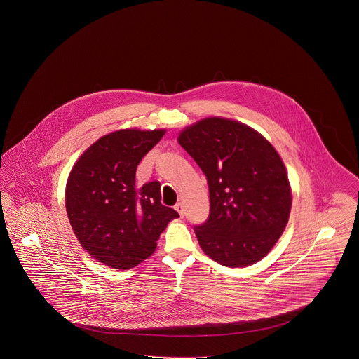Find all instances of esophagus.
I'll return each instance as SVG.
<instances>
[{"mask_svg": "<svg viewBox=\"0 0 359 359\" xmlns=\"http://www.w3.org/2000/svg\"><path fill=\"white\" fill-rule=\"evenodd\" d=\"M175 210H176V212L180 215V217H183V216H184V205H183L182 203H179V204H176V205H175Z\"/></svg>", "mask_w": 359, "mask_h": 359, "instance_id": "esophagus-1", "label": "esophagus"}]
</instances>
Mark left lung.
<instances>
[{"instance_id": "obj_1", "label": "left lung", "mask_w": 359, "mask_h": 359, "mask_svg": "<svg viewBox=\"0 0 359 359\" xmlns=\"http://www.w3.org/2000/svg\"><path fill=\"white\" fill-rule=\"evenodd\" d=\"M177 142L207 176L210 213L196 226L200 248L226 267L262 261L288 224L292 189L279 152L239 121L207 117Z\"/></svg>"}]
</instances>
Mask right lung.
<instances>
[{
	"label": "right lung",
	"instance_id": "1",
	"mask_svg": "<svg viewBox=\"0 0 359 359\" xmlns=\"http://www.w3.org/2000/svg\"><path fill=\"white\" fill-rule=\"evenodd\" d=\"M165 129H120L83 152L68 175L65 210L77 241L96 261L129 270L151 257L164 229L179 217L161 204V184L135 185L142 158Z\"/></svg>",
	"mask_w": 359,
	"mask_h": 359
}]
</instances>
